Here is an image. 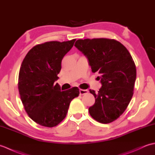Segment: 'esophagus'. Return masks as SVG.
Masks as SVG:
<instances>
[{
  "label": "esophagus",
  "instance_id": "1",
  "mask_svg": "<svg viewBox=\"0 0 155 155\" xmlns=\"http://www.w3.org/2000/svg\"><path fill=\"white\" fill-rule=\"evenodd\" d=\"M88 90H85V89H80L79 90V93L81 95L87 94V93H88Z\"/></svg>",
  "mask_w": 155,
  "mask_h": 155
}]
</instances>
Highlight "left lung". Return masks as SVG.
Listing matches in <instances>:
<instances>
[{
  "label": "left lung",
  "mask_w": 155,
  "mask_h": 155,
  "mask_svg": "<svg viewBox=\"0 0 155 155\" xmlns=\"http://www.w3.org/2000/svg\"><path fill=\"white\" fill-rule=\"evenodd\" d=\"M74 46L88 60L92 72H98L102 87L89 90L95 103L88 108L101 123L115 120L126 110L133 95L136 66L130 52L120 42L109 38L78 39Z\"/></svg>",
  "instance_id": "obj_1"
}]
</instances>
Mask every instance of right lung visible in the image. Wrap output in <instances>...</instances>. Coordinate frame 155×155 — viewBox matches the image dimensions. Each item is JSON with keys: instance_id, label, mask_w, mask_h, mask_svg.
I'll use <instances>...</instances> for the list:
<instances>
[{"instance_id": "obj_1", "label": "right lung", "mask_w": 155, "mask_h": 155, "mask_svg": "<svg viewBox=\"0 0 155 155\" xmlns=\"http://www.w3.org/2000/svg\"><path fill=\"white\" fill-rule=\"evenodd\" d=\"M76 39L37 45L28 52L20 68L18 88L27 113L46 127L57 126L67 116L71 101L79 94L77 87L61 91L54 82L61 62Z\"/></svg>"}]
</instances>
